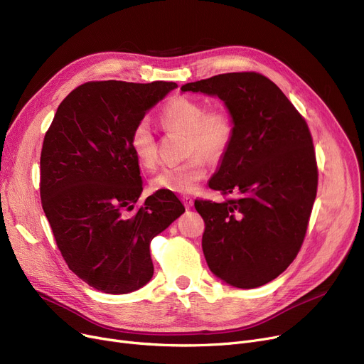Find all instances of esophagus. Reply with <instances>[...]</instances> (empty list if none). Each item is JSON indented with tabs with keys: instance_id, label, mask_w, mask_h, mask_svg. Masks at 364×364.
Listing matches in <instances>:
<instances>
[{
	"instance_id": "1",
	"label": "esophagus",
	"mask_w": 364,
	"mask_h": 364,
	"mask_svg": "<svg viewBox=\"0 0 364 364\" xmlns=\"http://www.w3.org/2000/svg\"><path fill=\"white\" fill-rule=\"evenodd\" d=\"M181 200H183V203H184V206H186L187 209L193 206V199L190 198V196H181Z\"/></svg>"
}]
</instances>
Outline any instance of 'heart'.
Returning <instances> with one entry per match:
<instances>
[{"mask_svg": "<svg viewBox=\"0 0 364 364\" xmlns=\"http://www.w3.org/2000/svg\"><path fill=\"white\" fill-rule=\"evenodd\" d=\"M161 122L166 129L180 131L187 136V161L161 169L151 178L155 190L172 193H192L206 174L209 161L221 159L230 149L235 136V122L230 112L224 107L206 109L205 103L187 95H176L161 110ZM129 146L140 165L153 168L158 162V144L146 119L139 121L129 134ZM201 154L199 156L198 153Z\"/></svg>", "mask_w": 364, "mask_h": 364, "instance_id": "1", "label": "heart"}]
</instances>
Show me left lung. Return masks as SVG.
I'll list each match as a JSON object with an SVG mask.
<instances>
[{
  "label": "left lung",
  "instance_id": "8db88e82",
  "mask_svg": "<svg viewBox=\"0 0 364 364\" xmlns=\"http://www.w3.org/2000/svg\"><path fill=\"white\" fill-rule=\"evenodd\" d=\"M181 91L218 95L235 122L232 146L209 181L225 200H195L208 267L236 288H258L288 269L307 233L318 183L310 128L258 72L215 75Z\"/></svg>",
  "mask_w": 364,
  "mask_h": 364
}]
</instances>
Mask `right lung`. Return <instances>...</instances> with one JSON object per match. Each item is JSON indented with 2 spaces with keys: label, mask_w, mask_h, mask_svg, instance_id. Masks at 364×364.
Masks as SVG:
<instances>
[{
  "label": "right lung",
  "mask_w": 364,
  "mask_h": 364,
  "mask_svg": "<svg viewBox=\"0 0 364 364\" xmlns=\"http://www.w3.org/2000/svg\"><path fill=\"white\" fill-rule=\"evenodd\" d=\"M176 87L85 82L66 95L46 132L40 161L46 217L69 269L105 294L137 291L151 279L150 242L184 213L166 190L137 205L143 184L129 146L132 127Z\"/></svg>",
  "instance_id": "add662e5"
}]
</instances>
